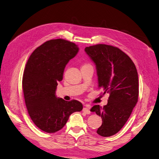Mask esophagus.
Here are the masks:
<instances>
[{
	"mask_svg": "<svg viewBox=\"0 0 159 159\" xmlns=\"http://www.w3.org/2000/svg\"><path fill=\"white\" fill-rule=\"evenodd\" d=\"M90 105H85V107L83 109V111H84L85 113L87 114H90V111H89V109H90Z\"/></svg>",
	"mask_w": 159,
	"mask_h": 159,
	"instance_id": "34e87169",
	"label": "esophagus"
}]
</instances>
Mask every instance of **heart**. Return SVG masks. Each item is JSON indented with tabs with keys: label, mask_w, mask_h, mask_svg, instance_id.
<instances>
[{
	"label": "heart",
	"mask_w": 159,
	"mask_h": 159,
	"mask_svg": "<svg viewBox=\"0 0 159 159\" xmlns=\"http://www.w3.org/2000/svg\"><path fill=\"white\" fill-rule=\"evenodd\" d=\"M85 66H86V65H85Z\"/></svg>",
	"instance_id": "1"
}]
</instances>
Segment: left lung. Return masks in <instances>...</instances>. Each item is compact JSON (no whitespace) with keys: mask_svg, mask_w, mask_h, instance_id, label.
<instances>
[{"mask_svg":"<svg viewBox=\"0 0 159 159\" xmlns=\"http://www.w3.org/2000/svg\"><path fill=\"white\" fill-rule=\"evenodd\" d=\"M86 52L95 65L98 87L109 93L103 107L95 105L91 111L102 119L97 133L110 137L118 133L125 124L138 102L139 79L131 59L117 47L97 44L86 47Z\"/></svg>","mask_w":159,"mask_h":159,"instance_id":"1","label":"left lung"}]
</instances>
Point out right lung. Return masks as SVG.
<instances>
[{
  "instance_id": "1",
  "label": "right lung",
  "mask_w": 159,
  "mask_h": 159,
  "mask_svg": "<svg viewBox=\"0 0 159 159\" xmlns=\"http://www.w3.org/2000/svg\"><path fill=\"white\" fill-rule=\"evenodd\" d=\"M78 51L73 42L51 40L38 47L27 61L22 78L26 106L34 123L43 131H60L71 113L83 109L78 101L67 102L56 95L66 64Z\"/></svg>"
}]
</instances>
